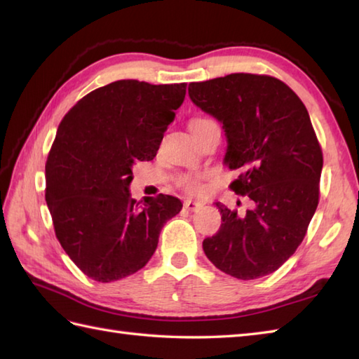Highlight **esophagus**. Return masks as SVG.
<instances>
[{"label":"esophagus","instance_id":"34e87169","mask_svg":"<svg viewBox=\"0 0 359 359\" xmlns=\"http://www.w3.org/2000/svg\"><path fill=\"white\" fill-rule=\"evenodd\" d=\"M184 207H185L187 210H189V211H199V210L202 208V203L197 202V201L188 199V201L184 202Z\"/></svg>","mask_w":359,"mask_h":359}]
</instances>
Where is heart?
Returning a JSON list of instances; mask_svg holds the SVG:
<instances>
[{"mask_svg":"<svg viewBox=\"0 0 359 359\" xmlns=\"http://www.w3.org/2000/svg\"><path fill=\"white\" fill-rule=\"evenodd\" d=\"M211 126H217V125L212 120L205 118V117H197V118H193L191 121H189V131L191 133H199V131H203V129L211 128ZM199 180H201L199 175L188 174V175H182V177L179 179V184L184 187L187 191L194 193V191H197V188H199Z\"/></svg>","mask_w":359,"mask_h":359,"instance_id":"1","label":"heart"}]
</instances>
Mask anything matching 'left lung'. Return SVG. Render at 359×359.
Returning a JSON list of instances; mask_svg holds the SVG:
<instances>
[{
	"label": "left lung",
	"mask_w": 359,
	"mask_h": 359,
	"mask_svg": "<svg viewBox=\"0 0 359 359\" xmlns=\"http://www.w3.org/2000/svg\"><path fill=\"white\" fill-rule=\"evenodd\" d=\"M188 94L222 125L224 165L242 172L231 189L255 205L238 212L216 202L222 224L203 241L205 255L233 278L266 276L299 247L318 207L323 151L309 112L285 83L269 75L189 83Z\"/></svg>",
	"instance_id": "1"
}]
</instances>
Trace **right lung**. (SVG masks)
<instances>
[{
	"label": "right lung",
	"instance_id": "1",
	"mask_svg": "<svg viewBox=\"0 0 359 359\" xmlns=\"http://www.w3.org/2000/svg\"><path fill=\"white\" fill-rule=\"evenodd\" d=\"M185 94L187 83L118 80L83 97L60 123L46 203L57 239L88 278L112 282L143 269L182 210L166 194L137 202L129 185L135 162L156 157Z\"/></svg>",
	"mask_w": 359,
	"mask_h": 359
}]
</instances>
